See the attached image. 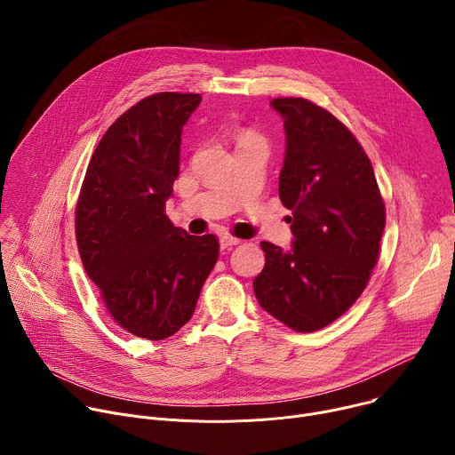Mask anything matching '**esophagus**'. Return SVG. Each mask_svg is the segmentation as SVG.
<instances>
[{"label":"esophagus","mask_w":455,"mask_h":455,"mask_svg":"<svg viewBox=\"0 0 455 455\" xmlns=\"http://www.w3.org/2000/svg\"><path fill=\"white\" fill-rule=\"evenodd\" d=\"M239 243H241V239L232 237V235H223V237L220 239L221 250H227V248H230V246H235V244H239Z\"/></svg>","instance_id":"obj_1"}]
</instances>
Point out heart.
Returning a JSON list of instances; mask_svg holds the SVG:
<instances>
[{
	"label": "heart",
	"instance_id": "obj_1",
	"mask_svg": "<svg viewBox=\"0 0 455 455\" xmlns=\"http://www.w3.org/2000/svg\"><path fill=\"white\" fill-rule=\"evenodd\" d=\"M253 139H261L259 135H255L253 132H241L239 140L237 142H246V140H253Z\"/></svg>",
	"mask_w": 455,
	"mask_h": 455
}]
</instances>
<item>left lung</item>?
<instances>
[{"label": "left lung", "instance_id": "left-lung-1", "mask_svg": "<svg viewBox=\"0 0 455 455\" xmlns=\"http://www.w3.org/2000/svg\"><path fill=\"white\" fill-rule=\"evenodd\" d=\"M270 104L284 120L279 198L291 211L293 244L261 243L267 261L253 293L284 326L309 333L330 326L365 290L385 204L369 156L337 116L302 97Z\"/></svg>", "mask_w": 455, "mask_h": 455}]
</instances>
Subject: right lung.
Returning <instances> with one entry per match:
<instances>
[{
	"label": "right lung",
	"mask_w": 455,
	"mask_h": 455,
	"mask_svg": "<svg viewBox=\"0 0 455 455\" xmlns=\"http://www.w3.org/2000/svg\"><path fill=\"white\" fill-rule=\"evenodd\" d=\"M200 102V93L164 92L122 113L88 164L76 207L88 277L118 326L148 340L190 320L220 255L216 235H188L165 216L181 127Z\"/></svg>",
	"instance_id": "1"
}]
</instances>
